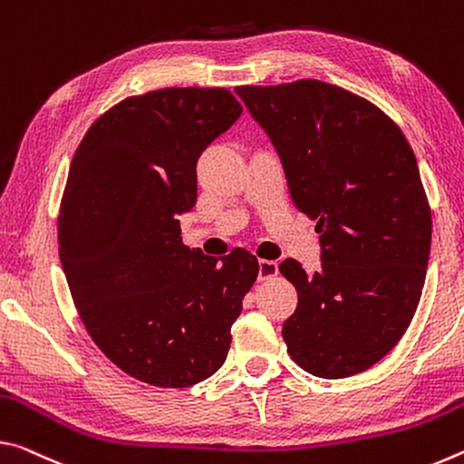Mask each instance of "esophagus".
<instances>
[{
	"label": "esophagus",
	"instance_id": "34e87169",
	"mask_svg": "<svg viewBox=\"0 0 464 464\" xmlns=\"http://www.w3.org/2000/svg\"><path fill=\"white\" fill-rule=\"evenodd\" d=\"M277 271H279V267H277L276 261H267V259L259 261V282H265V279L276 277Z\"/></svg>",
	"mask_w": 464,
	"mask_h": 464
}]
</instances>
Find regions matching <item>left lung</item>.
<instances>
[{
	"mask_svg": "<svg viewBox=\"0 0 464 464\" xmlns=\"http://www.w3.org/2000/svg\"><path fill=\"white\" fill-rule=\"evenodd\" d=\"M282 160L294 205L316 219L321 269L285 259L298 290L287 353L318 378L374 366L405 335L421 298L431 211L405 135L374 104L318 80L240 86Z\"/></svg>",
	"mask_w": 464,
	"mask_h": 464,
	"instance_id": "obj_1",
	"label": "left lung"
}]
</instances>
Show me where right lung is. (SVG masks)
Instances as JSON below:
<instances>
[{"mask_svg":"<svg viewBox=\"0 0 464 464\" xmlns=\"http://www.w3.org/2000/svg\"><path fill=\"white\" fill-rule=\"evenodd\" d=\"M224 88H164L112 106L83 135L59 209V259L82 323L115 366L185 389L222 368L259 261L182 245L197 160L240 117Z\"/></svg>","mask_w":464,"mask_h":464,"instance_id":"right-lung-1","label":"right lung"}]
</instances>
